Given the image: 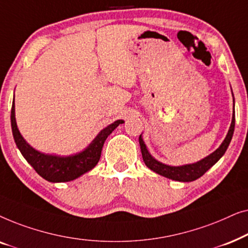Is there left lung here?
Segmentation results:
<instances>
[{"label": "left lung", "instance_id": "left-lung-1", "mask_svg": "<svg viewBox=\"0 0 248 248\" xmlns=\"http://www.w3.org/2000/svg\"><path fill=\"white\" fill-rule=\"evenodd\" d=\"M233 130H235V110H233L232 125H230L228 134H227V137L225 140H223L221 145H220L215 152H212L211 155H208V157L202 159L201 161H198L192 165L179 166V167H172V166L165 165L162 164V162L155 160V159L149 154L148 149L145 147L144 142L142 140L140 135V137H139V142H140L142 158H143L144 164L148 168H150L152 171L157 172L159 175L164 176V177L174 179V181L178 182H193L195 181V179L201 177L202 175H204L205 172L208 171L223 155H225L227 148H228L230 141H232Z\"/></svg>", "mask_w": 248, "mask_h": 248}]
</instances>
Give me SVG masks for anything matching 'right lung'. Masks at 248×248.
Wrapping results in <instances>:
<instances>
[{
	"instance_id": "obj_1",
	"label": "right lung",
	"mask_w": 248,
	"mask_h": 248,
	"mask_svg": "<svg viewBox=\"0 0 248 248\" xmlns=\"http://www.w3.org/2000/svg\"><path fill=\"white\" fill-rule=\"evenodd\" d=\"M122 123H124V121L118 120L113 124L108 125L97 135L89 147L84 149L80 154L70 155V157H57V155H44L27 143L16 126L15 99H13L11 108V126L16 147L26 160L32 166L37 174L52 183L73 181L83 175L84 172L91 170L99 161L105 140Z\"/></svg>"
}]
</instances>
